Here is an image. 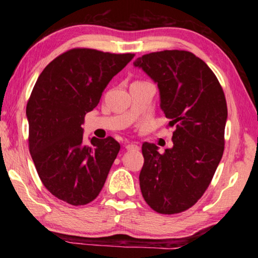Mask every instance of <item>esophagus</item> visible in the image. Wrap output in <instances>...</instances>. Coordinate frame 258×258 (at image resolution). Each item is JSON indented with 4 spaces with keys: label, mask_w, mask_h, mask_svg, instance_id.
Returning <instances> with one entry per match:
<instances>
[{
    "label": "esophagus",
    "mask_w": 258,
    "mask_h": 258,
    "mask_svg": "<svg viewBox=\"0 0 258 258\" xmlns=\"http://www.w3.org/2000/svg\"><path fill=\"white\" fill-rule=\"evenodd\" d=\"M125 148L127 150H139V146L137 143H128V145H126Z\"/></svg>",
    "instance_id": "34e87169"
}]
</instances>
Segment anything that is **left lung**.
I'll return each instance as SVG.
<instances>
[{
	"label": "left lung",
	"instance_id": "left-lung-1",
	"mask_svg": "<svg viewBox=\"0 0 258 258\" xmlns=\"http://www.w3.org/2000/svg\"><path fill=\"white\" fill-rule=\"evenodd\" d=\"M133 66L156 83L160 109L176 126L173 147L164 154L154 143L142 145V196L157 213H180L204 195L223 156L228 119L223 90L211 68L187 51L154 52Z\"/></svg>",
	"mask_w": 258,
	"mask_h": 258
}]
</instances>
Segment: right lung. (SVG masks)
Segmentation results:
<instances>
[{
    "label": "right lung",
    "instance_id": "add662e5",
    "mask_svg": "<svg viewBox=\"0 0 258 258\" xmlns=\"http://www.w3.org/2000/svg\"><path fill=\"white\" fill-rule=\"evenodd\" d=\"M134 54L73 49L51 61L38 76L26 116L29 151L41 181L74 206L98 197L120 149L111 137L83 142L84 117Z\"/></svg>",
    "mask_w": 258,
    "mask_h": 258
}]
</instances>
